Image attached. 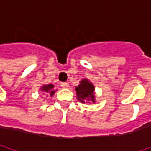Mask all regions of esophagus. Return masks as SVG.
<instances>
[{
    "label": "esophagus",
    "instance_id": "1",
    "mask_svg": "<svg viewBox=\"0 0 151 151\" xmlns=\"http://www.w3.org/2000/svg\"><path fill=\"white\" fill-rule=\"evenodd\" d=\"M60 86L62 88H69L70 87V85L68 84L67 82H61Z\"/></svg>",
    "mask_w": 151,
    "mask_h": 151
}]
</instances>
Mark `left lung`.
Returning <instances> with one entry per match:
<instances>
[{
	"label": "left lung",
	"instance_id": "8db88e82",
	"mask_svg": "<svg viewBox=\"0 0 151 151\" xmlns=\"http://www.w3.org/2000/svg\"><path fill=\"white\" fill-rule=\"evenodd\" d=\"M94 90V86L89 82L88 80H82L81 81V84L77 87H76L77 99L81 102H85L86 101H91L92 102H95Z\"/></svg>",
	"mask_w": 151,
	"mask_h": 151
}]
</instances>
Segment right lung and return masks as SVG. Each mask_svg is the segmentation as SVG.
<instances>
[{"mask_svg": "<svg viewBox=\"0 0 151 151\" xmlns=\"http://www.w3.org/2000/svg\"><path fill=\"white\" fill-rule=\"evenodd\" d=\"M41 90L43 91L44 92H46V93H49L50 96H52L54 94H55V89H54V86L52 84L49 85H44L42 86Z\"/></svg>", "mask_w": 151, "mask_h": 151, "instance_id": "1", "label": "right lung"}]
</instances>
